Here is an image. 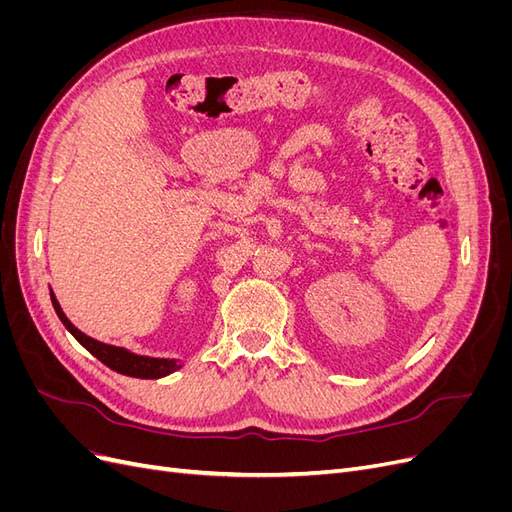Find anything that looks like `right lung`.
<instances>
[{
  "instance_id": "1",
  "label": "right lung",
  "mask_w": 512,
  "mask_h": 512,
  "mask_svg": "<svg viewBox=\"0 0 512 512\" xmlns=\"http://www.w3.org/2000/svg\"><path fill=\"white\" fill-rule=\"evenodd\" d=\"M51 301L55 312L59 316V320L64 322V327L76 337V342H79L83 348H87L91 354L100 359L106 367H111L117 374L123 376H132V378H145V380H156V378H164L168 374H173L181 367V363H177L175 359H153V356H143V354H134L126 348H119V346H111V344H102L98 339L85 335L83 331H79L74 327V324L66 318L64 309H61L59 301L55 299V294L51 290Z\"/></svg>"
}]
</instances>
